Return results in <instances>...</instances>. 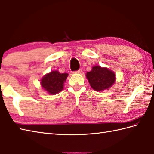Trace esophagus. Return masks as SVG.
<instances>
[{"label":"esophagus","instance_id":"34e87169","mask_svg":"<svg viewBox=\"0 0 154 154\" xmlns=\"http://www.w3.org/2000/svg\"><path fill=\"white\" fill-rule=\"evenodd\" d=\"M81 72H82V71H81V69H79L77 71H74L75 73H81Z\"/></svg>","mask_w":154,"mask_h":154}]
</instances>
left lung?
Listing matches in <instances>:
<instances>
[{
  "label": "left lung",
  "instance_id": "left-lung-1",
  "mask_svg": "<svg viewBox=\"0 0 154 154\" xmlns=\"http://www.w3.org/2000/svg\"><path fill=\"white\" fill-rule=\"evenodd\" d=\"M86 77L91 87L96 91H102L112 87L116 81V75L112 71L106 67L94 66L87 72Z\"/></svg>",
  "mask_w": 154,
  "mask_h": 154
}]
</instances>
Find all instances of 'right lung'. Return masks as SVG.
Returning <instances> with one entry per match:
<instances>
[{"mask_svg":"<svg viewBox=\"0 0 154 154\" xmlns=\"http://www.w3.org/2000/svg\"><path fill=\"white\" fill-rule=\"evenodd\" d=\"M68 75V73H60L58 71H51L42 77L41 85L49 94H55L63 90Z\"/></svg>","mask_w":154,"mask_h":154,"instance_id":"right-lung-1","label":"right lung"}]
</instances>
